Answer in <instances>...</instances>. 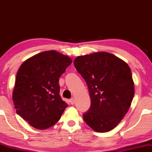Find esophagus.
Instances as JSON below:
<instances>
[{
  "label": "esophagus",
  "mask_w": 152,
  "mask_h": 152,
  "mask_svg": "<svg viewBox=\"0 0 152 152\" xmlns=\"http://www.w3.org/2000/svg\"><path fill=\"white\" fill-rule=\"evenodd\" d=\"M69 102H70V104H74V103H75V101H74V98H72V99H70V101H69Z\"/></svg>",
  "instance_id": "1"
}]
</instances>
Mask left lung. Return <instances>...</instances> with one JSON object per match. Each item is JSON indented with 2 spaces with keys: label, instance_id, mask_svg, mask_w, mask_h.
Listing matches in <instances>:
<instances>
[{
  "label": "left lung",
  "instance_id": "1",
  "mask_svg": "<svg viewBox=\"0 0 152 152\" xmlns=\"http://www.w3.org/2000/svg\"><path fill=\"white\" fill-rule=\"evenodd\" d=\"M74 63L86 82L91 101L83 120L96 132L112 130L126 114L134 98L129 66L114 54L104 51L79 56Z\"/></svg>",
  "mask_w": 152,
  "mask_h": 152
}]
</instances>
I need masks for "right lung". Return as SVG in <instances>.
<instances>
[{"mask_svg": "<svg viewBox=\"0 0 152 152\" xmlns=\"http://www.w3.org/2000/svg\"><path fill=\"white\" fill-rule=\"evenodd\" d=\"M72 59L52 50L26 60L19 68L13 99L16 113L37 129H46L61 117L68 105L61 99L59 78Z\"/></svg>", "mask_w": 152, "mask_h": 152, "instance_id": "1", "label": "right lung"}]
</instances>
